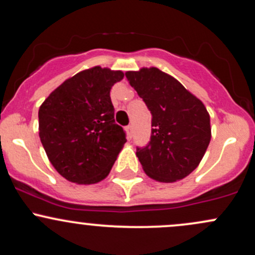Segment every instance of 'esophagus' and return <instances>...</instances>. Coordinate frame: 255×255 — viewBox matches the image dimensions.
Wrapping results in <instances>:
<instances>
[{"mask_svg": "<svg viewBox=\"0 0 255 255\" xmlns=\"http://www.w3.org/2000/svg\"><path fill=\"white\" fill-rule=\"evenodd\" d=\"M126 132H127V138L128 139L132 138V133H133V127H132V126H127V127H126Z\"/></svg>", "mask_w": 255, "mask_h": 255, "instance_id": "esophagus-1", "label": "esophagus"}]
</instances>
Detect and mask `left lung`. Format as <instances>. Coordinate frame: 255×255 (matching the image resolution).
I'll use <instances>...</instances> for the list:
<instances>
[{"label":"left lung","instance_id":"1","mask_svg":"<svg viewBox=\"0 0 255 255\" xmlns=\"http://www.w3.org/2000/svg\"><path fill=\"white\" fill-rule=\"evenodd\" d=\"M128 82L151 112V135L136 156L150 178L171 183L192 173L211 139L204 104L178 80L156 67L126 72Z\"/></svg>","mask_w":255,"mask_h":255}]
</instances>
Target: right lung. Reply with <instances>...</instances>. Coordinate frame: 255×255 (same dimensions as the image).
Instances as JSON below:
<instances>
[{"label": "right lung", "instance_id": "add662e5", "mask_svg": "<svg viewBox=\"0 0 255 255\" xmlns=\"http://www.w3.org/2000/svg\"><path fill=\"white\" fill-rule=\"evenodd\" d=\"M122 71L96 66L64 80L39 109V136L53 167L67 181L94 184L111 171L127 141L115 122L110 90Z\"/></svg>", "mask_w": 255, "mask_h": 255}]
</instances>
